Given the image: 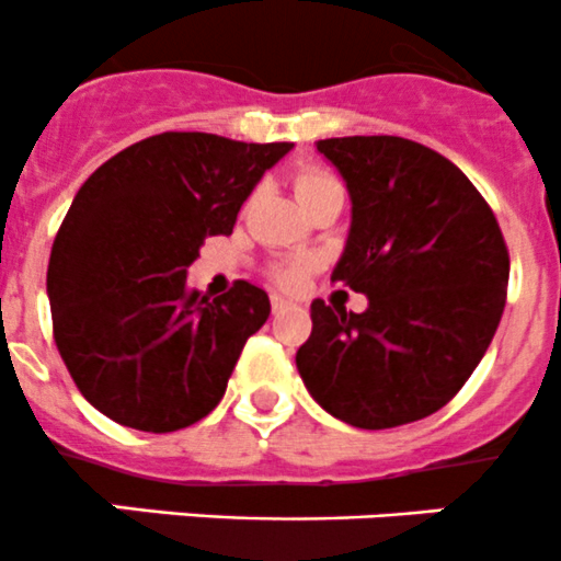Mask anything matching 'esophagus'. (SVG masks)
Segmentation results:
<instances>
[{"label": "esophagus", "mask_w": 561, "mask_h": 561, "mask_svg": "<svg viewBox=\"0 0 561 561\" xmlns=\"http://www.w3.org/2000/svg\"><path fill=\"white\" fill-rule=\"evenodd\" d=\"M288 305H291V302H288L286 297H280V294H273V310H275V313H283Z\"/></svg>", "instance_id": "esophagus-1"}]
</instances>
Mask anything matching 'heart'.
Here are the masks:
<instances>
[{
	"label": "heart",
	"mask_w": 561,
	"mask_h": 561,
	"mask_svg": "<svg viewBox=\"0 0 561 561\" xmlns=\"http://www.w3.org/2000/svg\"><path fill=\"white\" fill-rule=\"evenodd\" d=\"M330 182L335 180L321 174V171H305V174L297 176V198L305 196V193L316 191V187L330 185ZM302 275H305L302 264H283V267L275 270V278H278V283H283V286H297V283L302 280Z\"/></svg>",
	"instance_id": "1"
}]
</instances>
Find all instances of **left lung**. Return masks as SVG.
I'll list each match as a JSON object with an SVG mask.
<instances>
[{
  "mask_svg": "<svg viewBox=\"0 0 561 561\" xmlns=\"http://www.w3.org/2000/svg\"><path fill=\"white\" fill-rule=\"evenodd\" d=\"M352 202L332 280L368 297L363 313L310 305L297 370L310 398L354 428H396L439 412L485 354L507 299L510 256L469 176L401 136L316 141Z\"/></svg>",
  "mask_w": 561,
  "mask_h": 561,
  "instance_id": "8db88e82",
  "label": "left lung"
}]
</instances>
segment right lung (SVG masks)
I'll list each match as a JSON object with an SVG mask.
<instances>
[{
  "instance_id": "1",
  "label": "right lung",
  "mask_w": 561,
  "mask_h": 561,
  "mask_svg": "<svg viewBox=\"0 0 561 561\" xmlns=\"http://www.w3.org/2000/svg\"><path fill=\"white\" fill-rule=\"evenodd\" d=\"M291 147L160 133L81 185L54 240L46 291L59 354L100 414L169 434L218 407L270 297L237 280L209 299L187 288V267L207 237L231 234L264 171Z\"/></svg>"
}]
</instances>
